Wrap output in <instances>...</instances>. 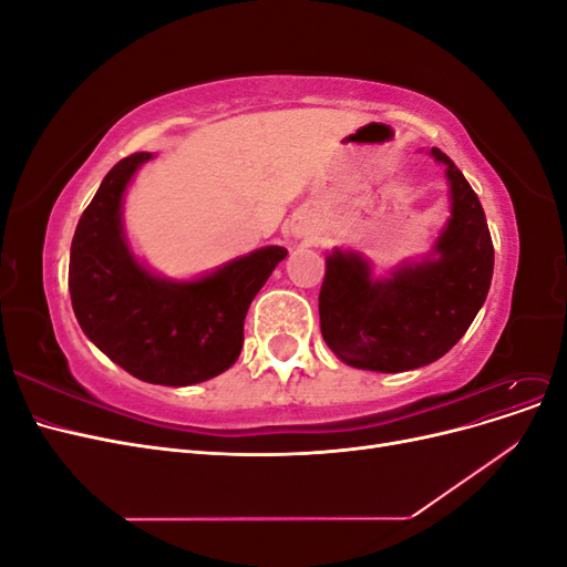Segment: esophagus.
<instances>
[{"label": "esophagus", "mask_w": 567, "mask_h": 567, "mask_svg": "<svg viewBox=\"0 0 567 567\" xmlns=\"http://www.w3.org/2000/svg\"><path fill=\"white\" fill-rule=\"evenodd\" d=\"M290 227H293L296 236H305V238L312 236V229L307 227V221H302V219H293V225H290Z\"/></svg>", "instance_id": "34e87169"}]
</instances>
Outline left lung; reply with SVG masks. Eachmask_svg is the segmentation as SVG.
Listing matches in <instances>:
<instances>
[{"label":"left lung","instance_id":"left-lung-1","mask_svg":"<svg viewBox=\"0 0 567 567\" xmlns=\"http://www.w3.org/2000/svg\"><path fill=\"white\" fill-rule=\"evenodd\" d=\"M447 165L452 217L440 234L437 260L373 281L357 252L326 260L319 293L321 336L342 362L381 373L419 369L447 354L468 331L492 284L494 246L485 210L461 169Z\"/></svg>","mask_w":567,"mask_h":567}]
</instances>
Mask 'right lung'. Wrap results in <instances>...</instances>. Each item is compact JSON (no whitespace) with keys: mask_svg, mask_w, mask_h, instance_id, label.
Wrapping results in <instances>:
<instances>
[{"mask_svg":"<svg viewBox=\"0 0 567 567\" xmlns=\"http://www.w3.org/2000/svg\"><path fill=\"white\" fill-rule=\"evenodd\" d=\"M151 153H132L101 182L71 246L73 312L94 346L134 379L194 385L227 371L244 348V319L257 290L284 257L269 246L198 281H165L134 260L120 203Z\"/></svg>","mask_w":567,"mask_h":567,"instance_id":"obj_1","label":"right lung"}]
</instances>
